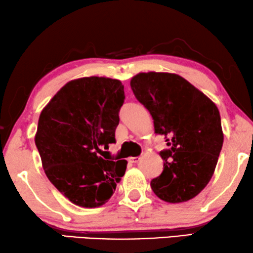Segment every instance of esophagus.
Returning a JSON list of instances; mask_svg holds the SVG:
<instances>
[{
    "label": "esophagus",
    "mask_w": 253,
    "mask_h": 253,
    "mask_svg": "<svg viewBox=\"0 0 253 253\" xmlns=\"http://www.w3.org/2000/svg\"><path fill=\"white\" fill-rule=\"evenodd\" d=\"M140 157H130L129 158V163H131V164H136V163H139L140 161Z\"/></svg>",
    "instance_id": "34e87169"
}]
</instances>
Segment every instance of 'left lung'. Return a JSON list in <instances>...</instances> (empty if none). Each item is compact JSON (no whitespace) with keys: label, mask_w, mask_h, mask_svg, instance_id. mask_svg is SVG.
<instances>
[{"label":"left lung","mask_w":253,"mask_h":253,"mask_svg":"<svg viewBox=\"0 0 253 253\" xmlns=\"http://www.w3.org/2000/svg\"><path fill=\"white\" fill-rule=\"evenodd\" d=\"M130 85L168 146L160 151L164 170L151 180L152 190L168 203L195 197L212 178L223 146L216 105L176 74L140 73Z\"/></svg>","instance_id":"left-lung-1"}]
</instances>
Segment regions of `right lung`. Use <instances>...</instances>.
I'll return each instance as SVG.
<instances>
[{"label": "right lung", "mask_w": 253, "mask_h": 253, "mask_svg": "<svg viewBox=\"0 0 253 253\" xmlns=\"http://www.w3.org/2000/svg\"><path fill=\"white\" fill-rule=\"evenodd\" d=\"M124 98L120 81L84 77L67 83L41 112L35 141L44 172L75 205L105 204L126 172V160L101 157L115 143Z\"/></svg>", "instance_id": "1"}]
</instances>
